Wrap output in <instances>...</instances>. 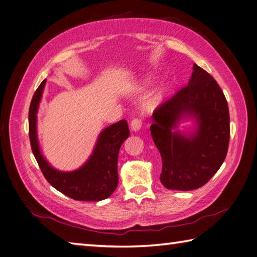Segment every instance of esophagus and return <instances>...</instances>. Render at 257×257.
Segmentation results:
<instances>
[{"mask_svg": "<svg viewBox=\"0 0 257 257\" xmlns=\"http://www.w3.org/2000/svg\"><path fill=\"white\" fill-rule=\"evenodd\" d=\"M130 128H132L134 133L139 132V130H141V128H142V121L139 119H134L132 122H130Z\"/></svg>", "mask_w": 257, "mask_h": 257, "instance_id": "obj_1", "label": "esophagus"}]
</instances>
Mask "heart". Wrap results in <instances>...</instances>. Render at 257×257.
<instances>
[{
    "label": "heart",
    "instance_id": "b5f03b06",
    "mask_svg": "<svg viewBox=\"0 0 257 257\" xmlns=\"http://www.w3.org/2000/svg\"><path fill=\"white\" fill-rule=\"evenodd\" d=\"M169 84L162 83L161 85L156 87V90L152 93L151 96L146 100V102H145V108L152 111L155 110L157 106H160L163 103V101H164L167 92H169Z\"/></svg>",
    "mask_w": 257,
    "mask_h": 257
}]
</instances>
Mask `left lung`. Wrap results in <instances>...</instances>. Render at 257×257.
Masks as SVG:
<instances>
[{
	"label": "left lung",
	"mask_w": 257,
	"mask_h": 257,
	"mask_svg": "<svg viewBox=\"0 0 257 257\" xmlns=\"http://www.w3.org/2000/svg\"><path fill=\"white\" fill-rule=\"evenodd\" d=\"M190 119L193 127L181 131L180 123ZM152 121L166 189L201 188L220 169L229 144V110L220 86L197 64L188 85L158 106Z\"/></svg>",
	"instance_id": "obj_1"
}]
</instances>
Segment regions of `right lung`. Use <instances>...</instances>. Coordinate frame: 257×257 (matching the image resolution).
Segmentation results:
<instances>
[{
	"mask_svg": "<svg viewBox=\"0 0 257 257\" xmlns=\"http://www.w3.org/2000/svg\"><path fill=\"white\" fill-rule=\"evenodd\" d=\"M46 81L35 92L29 108V137L32 153L41 172L50 185L59 192L78 201H101L109 198L118 185V155L121 145L129 137L125 120L104 128L93 148L92 154L77 170L64 172L56 170L41 153L37 135V113L43 97Z\"/></svg>",
	"mask_w": 257,
	"mask_h": 257,
	"instance_id": "obj_1",
	"label": "right lung"
}]
</instances>
